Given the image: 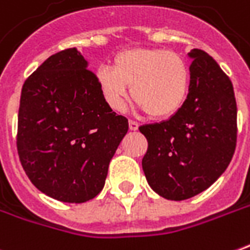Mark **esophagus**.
Here are the masks:
<instances>
[{"mask_svg": "<svg viewBox=\"0 0 250 250\" xmlns=\"http://www.w3.org/2000/svg\"><path fill=\"white\" fill-rule=\"evenodd\" d=\"M128 127H130L131 131H137L139 125H138L137 122H134V120H130V122H128Z\"/></svg>", "mask_w": 250, "mask_h": 250, "instance_id": "1", "label": "esophagus"}]
</instances>
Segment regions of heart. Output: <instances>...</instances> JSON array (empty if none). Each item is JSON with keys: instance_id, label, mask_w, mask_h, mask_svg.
<instances>
[{"instance_id": "heart-1", "label": "heart", "mask_w": 250, "mask_h": 250, "mask_svg": "<svg viewBox=\"0 0 250 250\" xmlns=\"http://www.w3.org/2000/svg\"><path fill=\"white\" fill-rule=\"evenodd\" d=\"M101 97L113 111H123L131 85L137 108L155 119H167L186 104L191 88V70L176 52L162 48H127L101 66L95 74Z\"/></svg>"}]
</instances>
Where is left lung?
<instances>
[{
    "label": "left lung",
    "mask_w": 250,
    "mask_h": 250,
    "mask_svg": "<svg viewBox=\"0 0 250 250\" xmlns=\"http://www.w3.org/2000/svg\"><path fill=\"white\" fill-rule=\"evenodd\" d=\"M191 88L170 119L145 125L142 167L149 186L169 200H186L207 189L226 170L237 143L233 83L207 52L193 48Z\"/></svg>",
    "instance_id": "8db88e82"
}]
</instances>
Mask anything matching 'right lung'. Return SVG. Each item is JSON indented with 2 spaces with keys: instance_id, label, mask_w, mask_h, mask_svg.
I'll return each mask as SVG.
<instances>
[{
  "instance_id": "obj_1",
  "label": "right lung",
  "mask_w": 250,
  "mask_h": 250,
  "mask_svg": "<svg viewBox=\"0 0 250 250\" xmlns=\"http://www.w3.org/2000/svg\"><path fill=\"white\" fill-rule=\"evenodd\" d=\"M77 48L46 59L22 85L17 151L28 179L47 196L83 203L97 196L128 130L101 97Z\"/></svg>"
}]
</instances>
